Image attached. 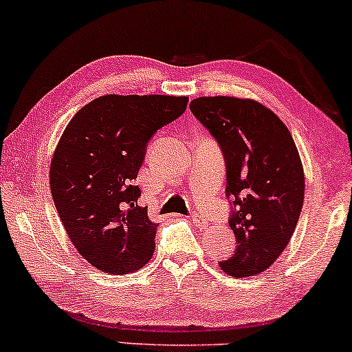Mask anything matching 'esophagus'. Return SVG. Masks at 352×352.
I'll return each mask as SVG.
<instances>
[{"instance_id": "obj_1", "label": "esophagus", "mask_w": 352, "mask_h": 352, "mask_svg": "<svg viewBox=\"0 0 352 352\" xmlns=\"http://www.w3.org/2000/svg\"><path fill=\"white\" fill-rule=\"evenodd\" d=\"M191 219L195 221V224H197L199 229H204L208 226V219L201 214V212H193V214H191Z\"/></svg>"}]
</instances>
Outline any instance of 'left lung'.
Returning <instances> with one entry per match:
<instances>
[{
	"instance_id": "1",
	"label": "left lung",
	"mask_w": 352,
	"mask_h": 352,
	"mask_svg": "<svg viewBox=\"0 0 352 352\" xmlns=\"http://www.w3.org/2000/svg\"><path fill=\"white\" fill-rule=\"evenodd\" d=\"M190 110L216 138L232 199L237 248L221 270L232 278L263 273L287 247L304 204V167L291 133L268 107L239 97H198Z\"/></svg>"
}]
</instances>
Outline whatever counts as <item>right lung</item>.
I'll return each mask as SVG.
<instances>
[{"label":"right lung","mask_w":352,"mask_h":352,"mask_svg":"<svg viewBox=\"0 0 352 352\" xmlns=\"http://www.w3.org/2000/svg\"><path fill=\"white\" fill-rule=\"evenodd\" d=\"M188 97H97L71 118L50 164V190L66 234L84 260L112 274L143 268L157 224L135 185L148 141L185 112Z\"/></svg>","instance_id":"add662e5"}]
</instances>
